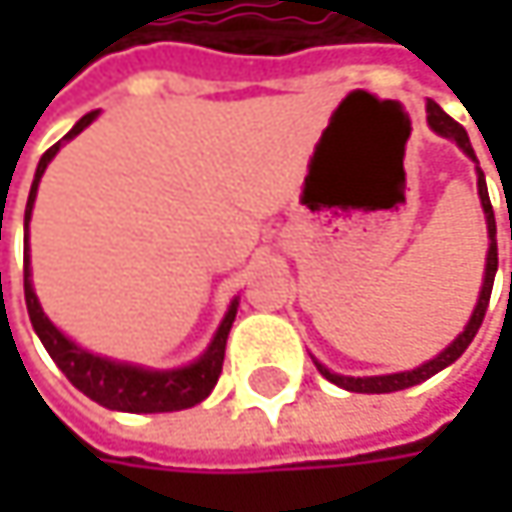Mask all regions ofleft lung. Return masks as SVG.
<instances>
[{"label": "left lung", "mask_w": 512, "mask_h": 512, "mask_svg": "<svg viewBox=\"0 0 512 512\" xmlns=\"http://www.w3.org/2000/svg\"><path fill=\"white\" fill-rule=\"evenodd\" d=\"M427 124L433 127V133H439V136L457 142V148H460L462 154L474 162V171H477V195H480V207H483V213H486V231H489V252H486L483 287H480L477 305H474V311H471L465 329H462L460 335H457L439 356L424 361V364H418L415 370H400V373H385V376H341V373L329 370L326 364H320V361L314 358L317 370H320L329 382H335L338 388L356 391V394H391V391H403V388H412V385H418V382L436 376L439 370H445L448 364H454V361L468 350V344L474 341V335H477V329H480V323H483V317H486V308H489L492 281H495V272H498V243H495V213H492V204H489L486 177H483V171H480V165H477V156H474V148H471V142H468V133L462 130L460 124H457L448 112H442V106L433 103V100H427Z\"/></svg>", "instance_id": "left-lung-1"}]
</instances>
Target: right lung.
Here are the masks:
<instances>
[{"label": "right lung", "instance_id": "right-lung-1", "mask_svg": "<svg viewBox=\"0 0 512 512\" xmlns=\"http://www.w3.org/2000/svg\"><path fill=\"white\" fill-rule=\"evenodd\" d=\"M100 112H88L82 115L73 130L55 142L47 154L41 156L35 180H32V192L26 201V249H23V287H26V308H29V320L32 329L38 332L41 344L47 347V353L52 361L58 364V370L94 403L115 409V412H133V415H151V412H177V409H189L195 403H201L204 397H210V391L219 382L222 373V361H225V344H228V332L234 326L237 317V305L240 299H234L228 305L225 320L219 323L210 347L195 358L186 367H171V370H154V367H142V364H130V361H115V358L97 356L82 350L76 341H70L61 329L52 326V320L44 314L35 287H32V269H29V219H32V207L38 198V183L47 171V165L52 162V156L58 154V148L64 142H70L73 136H79Z\"/></svg>", "mask_w": 512, "mask_h": 512}]
</instances>
